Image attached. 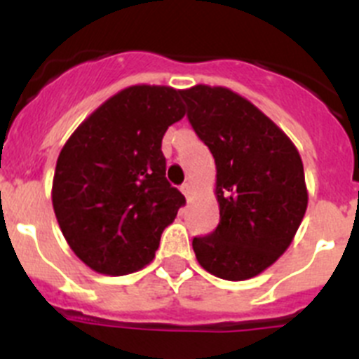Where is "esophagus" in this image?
Wrapping results in <instances>:
<instances>
[{
  "instance_id": "esophagus-1",
  "label": "esophagus",
  "mask_w": 359,
  "mask_h": 359,
  "mask_svg": "<svg viewBox=\"0 0 359 359\" xmlns=\"http://www.w3.org/2000/svg\"><path fill=\"white\" fill-rule=\"evenodd\" d=\"M182 192H183V196H185L187 199H189L190 194H192V187H190V183H183V185H182Z\"/></svg>"
}]
</instances>
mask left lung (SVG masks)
Segmentation results:
<instances>
[{"label": "left lung", "instance_id": "1", "mask_svg": "<svg viewBox=\"0 0 359 359\" xmlns=\"http://www.w3.org/2000/svg\"><path fill=\"white\" fill-rule=\"evenodd\" d=\"M190 124L215 158V231L192 248L205 271L228 281L255 278L287 251L306 213L297 147L251 101L226 87L182 90Z\"/></svg>", "mask_w": 359, "mask_h": 359}]
</instances>
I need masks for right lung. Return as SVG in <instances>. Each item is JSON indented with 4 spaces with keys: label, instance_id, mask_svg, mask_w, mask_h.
Wrapping results in <instances>:
<instances>
[{
    "label": "right lung",
    "instance_id": "right-lung-1",
    "mask_svg": "<svg viewBox=\"0 0 359 359\" xmlns=\"http://www.w3.org/2000/svg\"><path fill=\"white\" fill-rule=\"evenodd\" d=\"M185 117L182 90L133 85L74 130L57 160L53 210L69 248L92 271L124 276L153 262L185 197L165 177L162 139Z\"/></svg>",
    "mask_w": 359,
    "mask_h": 359
}]
</instances>
